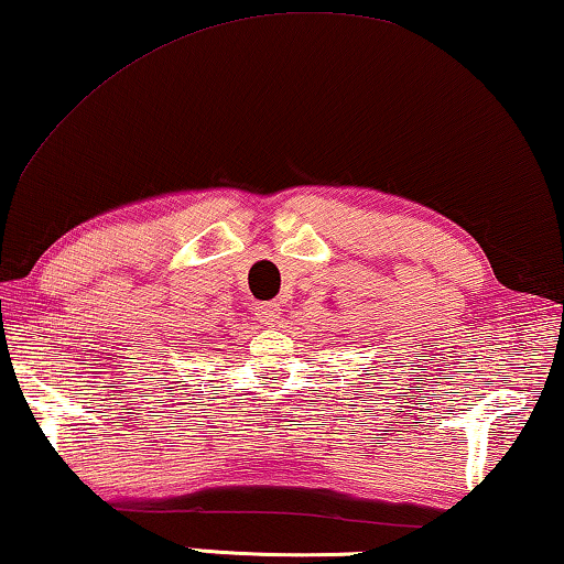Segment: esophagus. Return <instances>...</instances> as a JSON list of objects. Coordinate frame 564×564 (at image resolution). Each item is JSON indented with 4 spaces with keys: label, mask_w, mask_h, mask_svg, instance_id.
Segmentation results:
<instances>
[{
    "label": "esophagus",
    "mask_w": 564,
    "mask_h": 564,
    "mask_svg": "<svg viewBox=\"0 0 564 564\" xmlns=\"http://www.w3.org/2000/svg\"><path fill=\"white\" fill-rule=\"evenodd\" d=\"M279 316H281V304H279V301H265V304H258V318L263 324L279 322Z\"/></svg>",
    "instance_id": "1"
}]
</instances>
